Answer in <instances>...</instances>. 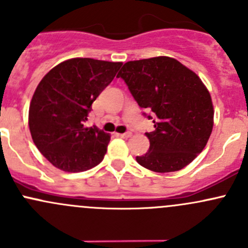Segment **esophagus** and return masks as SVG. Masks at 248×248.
<instances>
[{"label":"esophagus","instance_id":"1","mask_svg":"<svg viewBox=\"0 0 248 248\" xmlns=\"http://www.w3.org/2000/svg\"><path fill=\"white\" fill-rule=\"evenodd\" d=\"M119 136L121 137V138L127 139V138H129V137L132 136V132H126V133H121V134H119Z\"/></svg>","mask_w":248,"mask_h":248}]
</instances>
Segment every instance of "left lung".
<instances>
[{
  "label": "left lung",
  "mask_w": 248,
  "mask_h": 248,
  "mask_svg": "<svg viewBox=\"0 0 248 248\" xmlns=\"http://www.w3.org/2000/svg\"><path fill=\"white\" fill-rule=\"evenodd\" d=\"M116 78L124 80L140 108L154 112L155 131L145 133L150 149L137 162L156 172L188 166L214 127L211 96L201 78L168 56L127 62Z\"/></svg>",
  "instance_id": "8db88e82"
}]
</instances>
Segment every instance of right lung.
<instances>
[{
  "label": "right lung",
  "mask_w": 248,
  "mask_h": 248,
  "mask_svg": "<svg viewBox=\"0 0 248 248\" xmlns=\"http://www.w3.org/2000/svg\"><path fill=\"white\" fill-rule=\"evenodd\" d=\"M121 64L77 57L59 63L41 80L30 104L29 126L34 145L52 166L78 172L104 158L110 136L85 127V122Z\"/></svg>",
  "instance_id": "add662e5"
}]
</instances>
